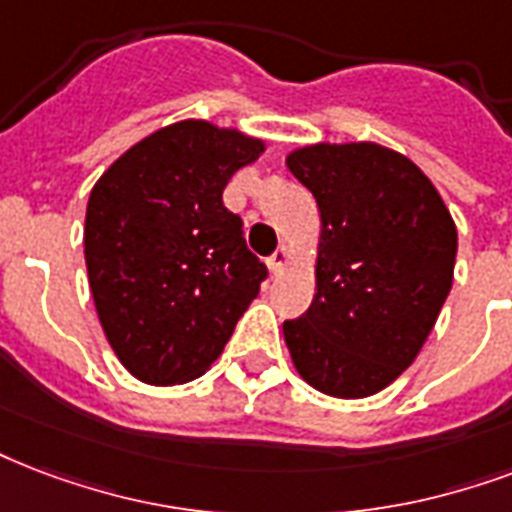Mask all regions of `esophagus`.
Wrapping results in <instances>:
<instances>
[{
  "label": "esophagus",
  "mask_w": 512,
  "mask_h": 512,
  "mask_svg": "<svg viewBox=\"0 0 512 512\" xmlns=\"http://www.w3.org/2000/svg\"><path fill=\"white\" fill-rule=\"evenodd\" d=\"M287 260H290V252H287V247H279L271 257H268V268H271L273 273H279L284 265H287Z\"/></svg>",
  "instance_id": "obj_1"
}]
</instances>
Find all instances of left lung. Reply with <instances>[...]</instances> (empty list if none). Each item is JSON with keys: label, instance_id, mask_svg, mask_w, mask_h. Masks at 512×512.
<instances>
[{"label": "left lung", "instance_id": "1", "mask_svg": "<svg viewBox=\"0 0 512 512\" xmlns=\"http://www.w3.org/2000/svg\"><path fill=\"white\" fill-rule=\"evenodd\" d=\"M287 169L322 220L317 295L284 322L292 362L325 395H376L435 327L454 282L456 225L419 166L378 144L303 147Z\"/></svg>", "mask_w": 512, "mask_h": 512}]
</instances>
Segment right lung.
Masks as SVG:
<instances>
[{
  "mask_svg": "<svg viewBox=\"0 0 512 512\" xmlns=\"http://www.w3.org/2000/svg\"><path fill=\"white\" fill-rule=\"evenodd\" d=\"M263 150L260 139L185 120L134 144L93 187V303L117 360L144 384L201 376L257 298L268 268L222 190Z\"/></svg>",
  "mask_w": 512,
  "mask_h": 512,
  "instance_id": "1",
  "label": "right lung"
}]
</instances>
